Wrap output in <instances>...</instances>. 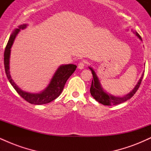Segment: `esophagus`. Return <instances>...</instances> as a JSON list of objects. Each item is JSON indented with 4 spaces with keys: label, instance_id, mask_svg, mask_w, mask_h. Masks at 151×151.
<instances>
[{
    "label": "esophagus",
    "instance_id": "34e87169",
    "mask_svg": "<svg viewBox=\"0 0 151 151\" xmlns=\"http://www.w3.org/2000/svg\"><path fill=\"white\" fill-rule=\"evenodd\" d=\"M84 66H85V62H81L78 64V68L79 70H82L84 68Z\"/></svg>",
    "mask_w": 151,
    "mask_h": 151
}]
</instances>
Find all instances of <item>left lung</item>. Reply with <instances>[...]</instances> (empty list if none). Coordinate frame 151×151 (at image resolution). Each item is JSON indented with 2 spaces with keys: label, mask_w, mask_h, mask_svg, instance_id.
<instances>
[{
  "label": "left lung",
  "mask_w": 151,
  "mask_h": 151,
  "mask_svg": "<svg viewBox=\"0 0 151 151\" xmlns=\"http://www.w3.org/2000/svg\"><path fill=\"white\" fill-rule=\"evenodd\" d=\"M133 32V34H135L138 37L139 40H141L142 41L141 37L139 35V34L136 32V30H131ZM89 69L91 71V73L93 74V79L91 81V88H90V93H91V96H93L96 101L99 102L101 104L105 105V106H111V105H117L120 104L121 103H124L131 99L133 95L135 94V93L136 92L137 90L139 88L140 84H141L142 79L143 77V74H144V72L142 74L141 78L138 80V83L135 87L132 89V91H131L128 94L125 95L124 96H114V95L111 94L106 91L104 88L102 87L101 82H100L99 79L97 74H96L95 71L93 70V69L91 67H89Z\"/></svg>",
  "instance_id": "1"
}]
</instances>
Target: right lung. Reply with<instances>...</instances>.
I'll return each instance as SVG.
<instances>
[{"label": "right lung", "mask_w": 151, "mask_h": 151, "mask_svg": "<svg viewBox=\"0 0 151 151\" xmlns=\"http://www.w3.org/2000/svg\"><path fill=\"white\" fill-rule=\"evenodd\" d=\"M27 24H22L19 25L18 28H15L10 35L7 44L6 50L4 52V67L5 71L8 79L9 80L11 85L15 89V91L18 93L20 96H22L25 101L29 103L35 105L45 104L50 103L55 99L58 98L61 94L64 86L65 85L66 81L70 78V77L74 73L77 66L72 64L69 65H62L57 69L52 77L50 79V83L44 90L39 93H30L24 91L20 89L19 86L14 82L10 76V58L11 47L13 45L14 40L18 35L20 30H23L27 27Z\"/></svg>", "instance_id": "right-lung-1"}]
</instances>
